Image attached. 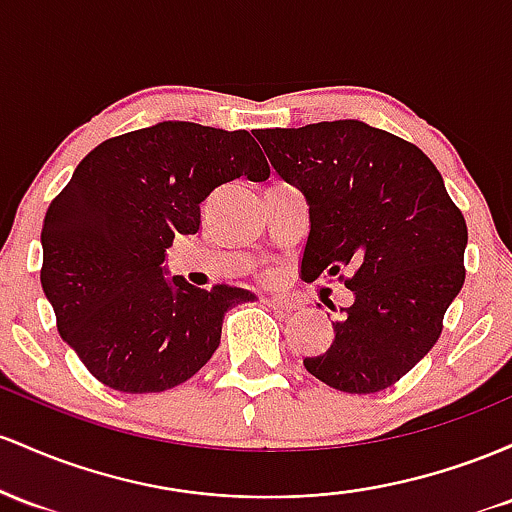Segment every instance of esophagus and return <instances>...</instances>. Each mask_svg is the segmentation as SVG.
Here are the masks:
<instances>
[{
    "label": "esophagus",
    "instance_id": "esophagus-1",
    "mask_svg": "<svg viewBox=\"0 0 512 512\" xmlns=\"http://www.w3.org/2000/svg\"><path fill=\"white\" fill-rule=\"evenodd\" d=\"M263 304L271 309H278V312H292L295 309V302L285 300V297H263Z\"/></svg>",
    "mask_w": 512,
    "mask_h": 512
}]
</instances>
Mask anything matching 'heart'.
Here are the masks:
<instances>
[{
	"instance_id": "obj_1",
	"label": "heart",
	"mask_w": 512,
	"mask_h": 512,
	"mask_svg": "<svg viewBox=\"0 0 512 512\" xmlns=\"http://www.w3.org/2000/svg\"><path fill=\"white\" fill-rule=\"evenodd\" d=\"M263 280H268V283H273V280H278V273H275V271L263 273Z\"/></svg>"
}]
</instances>
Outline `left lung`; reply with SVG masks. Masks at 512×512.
Here are the masks:
<instances>
[{
    "label": "left lung",
    "instance_id": "1",
    "mask_svg": "<svg viewBox=\"0 0 512 512\" xmlns=\"http://www.w3.org/2000/svg\"><path fill=\"white\" fill-rule=\"evenodd\" d=\"M256 137L273 169L307 195L302 273L338 275L355 295L333 324L329 350L304 358V367L338 392L392 387L438 343L464 285L462 210L421 149L360 120Z\"/></svg>",
    "mask_w": 512,
    "mask_h": 512
}]
</instances>
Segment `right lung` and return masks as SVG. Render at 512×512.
Masks as SVG:
<instances>
[{"label": "right lung", "mask_w": 512, "mask_h": 512, "mask_svg": "<svg viewBox=\"0 0 512 512\" xmlns=\"http://www.w3.org/2000/svg\"><path fill=\"white\" fill-rule=\"evenodd\" d=\"M271 176L246 130L166 120L91 149L43 220L40 285L57 331L106 387H179L212 358L222 319L251 295L164 278V251L195 234L200 203L222 183Z\"/></svg>", "instance_id": "obj_1"}]
</instances>
